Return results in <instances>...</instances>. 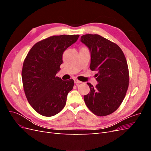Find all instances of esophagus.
Listing matches in <instances>:
<instances>
[{
    "instance_id": "esophagus-1",
    "label": "esophagus",
    "mask_w": 151,
    "mask_h": 151,
    "mask_svg": "<svg viewBox=\"0 0 151 151\" xmlns=\"http://www.w3.org/2000/svg\"><path fill=\"white\" fill-rule=\"evenodd\" d=\"M74 83H75V84H79V83H81L82 82L80 81H79L78 79H74Z\"/></svg>"
}]
</instances>
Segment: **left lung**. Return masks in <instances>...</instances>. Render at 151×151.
I'll return each mask as SVG.
<instances>
[{
  "label": "left lung",
  "instance_id": "obj_1",
  "mask_svg": "<svg viewBox=\"0 0 151 151\" xmlns=\"http://www.w3.org/2000/svg\"><path fill=\"white\" fill-rule=\"evenodd\" d=\"M91 53V70L98 71V84L84 96L86 106L94 115H110L118 108L129 88V72L125 55L119 46L99 35L81 36Z\"/></svg>",
  "mask_w": 151,
  "mask_h": 151
}]
</instances>
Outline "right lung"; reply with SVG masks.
I'll list each match as a JSON object with an SVG mask.
<instances>
[{"label": "right lung", "instance_id": "right-lung-1", "mask_svg": "<svg viewBox=\"0 0 151 151\" xmlns=\"http://www.w3.org/2000/svg\"><path fill=\"white\" fill-rule=\"evenodd\" d=\"M79 35L52 36L35 44L24 59L22 69L26 97L35 110L45 116L57 115L64 108L73 79L56 76L60 70L63 52Z\"/></svg>", "mask_w": 151, "mask_h": 151}]
</instances>
